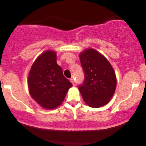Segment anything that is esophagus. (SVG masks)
I'll use <instances>...</instances> for the list:
<instances>
[{
    "label": "esophagus",
    "mask_w": 146,
    "mask_h": 146,
    "mask_svg": "<svg viewBox=\"0 0 146 146\" xmlns=\"http://www.w3.org/2000/svg\"><path fill=\"white\" fill-rule=\"evenodd\" d=\"M70 81H71V82L73 84H74V82H74V79H73V78H71V79H70Z\"/></svg>",
    "instance_id": "esophagus-1"
}]
</instances>
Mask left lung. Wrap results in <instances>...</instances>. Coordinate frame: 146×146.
I'll return each instance as SVG.
<instances>
[{
    "instance_id": "obj_1",
    "label": "left lung",
    "mask_w": 146,
    "mask_h": 146,
    "mask_svg": "<svg viewBox=\"0 0 146 146\" xmlns=\"http://www.w3.org/2000/svg\"><path fill=\"white\" fill-rule=\"evenodd\" d=\"M84 80L79 85L84 101L92 108L108 104L115 93L117 79L108 60L96 50L88 48L80 54Z\"/></svg>"
}]
</instances>
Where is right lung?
<instances>
[{"mask_svg":"<svg viewBox=\"0 0 146 146\" xmlns=\"http://www.w3.org/2000/svg\"><path fill=\"white\" fill-rule=\"evenodd\" d=\"M56 58L53 51L42 53L33 62L28 77L31 98L45 109H53L61 104L73 86L64 76Z\"/></svg>","mask_w":146,"mask_h":146,"instance_id":"add662e5","label":"right lung"}]
</instances>
